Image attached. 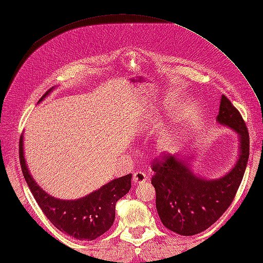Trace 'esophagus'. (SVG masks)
Masks as SVG:
<instances>
[{
    "label": "esophagus",
    "mask_w": 263,
    "mask_h": 263,
    "mask_svg": "<svg viewBox=\"0 0 263 263\" xmlns=\"http://www.w3.org/2000/svg\"><path fill=\"white\" fill-rule=\"evenodd\" d=\"M132 181L135 184H142L147 181V175L146 173L143 172H137L133 174V177H132Z\"/></svg>",
    "instance_id": "1"
}]
</instances>
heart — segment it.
<instances>
[{"label":"heart","instance_id":"1","mask_svg":"<svg viewBox=\"0 0 263 263\" xmlns=\"http://www.w3.org/2000/svg\"><path fill=\"white\" fill-rule=\"evenodd\" d=\"M173 147V138L171 136L165 137L161 142L159 143V148L161 152H167V150H171Z\"/></svg>","mask_w":263,"mask_h":263}]
</instances>
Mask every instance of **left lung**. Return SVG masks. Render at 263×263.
Here are the masks:
<instances>
[{
  "mask_svg": "<svg viewBox=\"0 0 263 263\" xmlns=\"http://www.w3.org/2000/svg\"><path fill=\"white\" fill-rule=\"evenodd\" d=\"M218 123L238 136V157L233 168L219 178H204L191 168L192 156L165 155L153 163L152 183L156 208L166 228L191 236L209 228L231 205L247 168L250 139L245 122L225 95L220 99Z\"/></svg>",
  "mask_w": 263,
  "mask_h": 263,
  "instance_id": "8db88e82",
  "label": "left lung"
}]
</instances>
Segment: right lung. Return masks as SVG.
Listing matches in <instances>:
<instances>
[{"instance_id": "obj_1", "label": "right lung", "mask_w": 263, "mask_h": 263, "mask_svg": "<svg viewBox=\"0 0 263 263\" xmlns=\"http://www.w3.org/2000/svg\"><path fill=\"white\" fill-rule=\"evenodd\" d=\"M53 89L54 87L49 89L39 102ZM19 157L25 180L44 215L58 230L80 241H92L109 230L115 219L117 200L124 197L131 189L132 174H128L115 178L80 199H57L38 185L28 170L24 153V136L20 137Z\"/></svg>"}]
</instances>
